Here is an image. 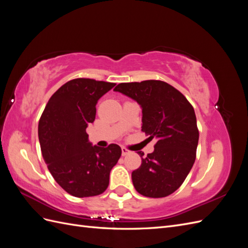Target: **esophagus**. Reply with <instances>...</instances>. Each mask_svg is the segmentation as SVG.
<instances>
[{
  "mask_svg": "<svg viewBox=\"0 0 248 248\" xmlns=\"http://www.w3.org/2000/svg\"><path fill=\"white\" fill-rule=\"evenodd\" d=\"M130 154V151L127 148H122V156H126Z\"/></svg>",
  "mask_w": 248,
  "mask_h": 248,
  "instance_id": "34e87169",
  "label": "esophagus"
}]
</instances>
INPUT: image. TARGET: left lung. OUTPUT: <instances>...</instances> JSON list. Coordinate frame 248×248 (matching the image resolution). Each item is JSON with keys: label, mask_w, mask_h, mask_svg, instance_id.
Returning <instances> with one entry per match:
<instances>
[{"label": "left lung", "mask_w": 248, "mask_h": 248, "mask_svg": "<svg viewBox=\"0 0 248 248\" xmlns=\"http://www.w3.org/2000/svg\"><path fill=\"white\" fill-rule=\"evenodd\" d=\"M142 108L141 130L157 139L154 152L132 171L134 188L147 198H164L182 185L197 157L199 129L193 107L168 82L156 79L121 82L115 89Z\"/></svg>", "instance_id": "1"}]
</instances>
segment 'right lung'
<instances>
[{
	"label": "right lung",
	"instance_id": "1",
	"mask_svg": "<svg viewBox=\"0 0 248 248\" xmlns=\"http://www.w3.org/2000/svg\"><path fill=\"white\" fill-rule=\"evenodd\" d=\"M116 84L93 78L67 81L52 95L38 124L43 159L56 182L77 198L95 197L107 190L109 172L122 150L89 142L87 126L93 123L96 103Z\"/></svg>",
	"mask_w": 248,
	"mask_h": 248
}]
</instances>
